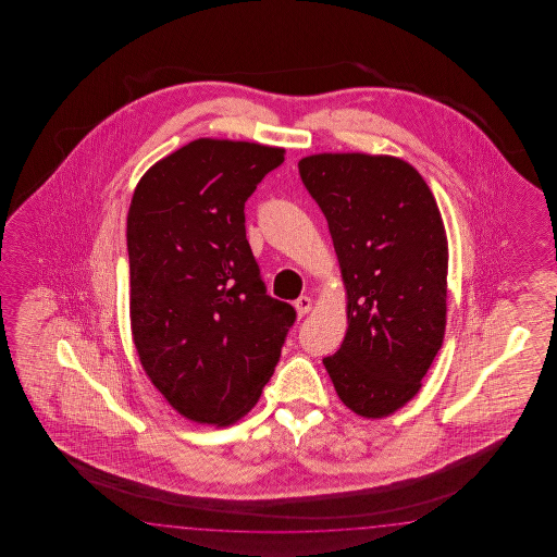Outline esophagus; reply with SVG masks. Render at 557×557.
I'll use <instances>...</instances> for the list:
<instances>
[{
    "instance_id": "1",
    "label": "esophagus",
    "mask_w": 557,
    "mask_h": 557,
    "mask_svg": "<svg viewBox=\"0 0 557 557\" xmlns=\"http://www.w3.org/2000/svg\"><path fill=\"white\" fill-rule=\"evenodd\" d=\"M296 312H298V317H305L310 312V308H312V300H310V296H300V298H296L295 300Z\"/></svg>"
}]
</instances>
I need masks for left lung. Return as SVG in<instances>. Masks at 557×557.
Here are the masks:
<instances>
[{
    "mask_svg": "<svg viewBox=\"0 0 557 557\" xmlns=\"http://www.w3.org/2000/svg\"><path fill=\"white\" fill-rule=\"evenodd\" d=\"M329 221L346 286L348 331L322 362L338 398L364 418L410 403L446 331L448 240L426 181L388 154L298 161Z\"/></svg>",
    "mask_w": 557,
    "mask_h": 557,
    "instance_id": "8db88e82",
    "label": "left lung"
}]
</instances>
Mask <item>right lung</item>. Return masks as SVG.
<instances>
[{
    "label": "right lung",
    "mask_w": 557,
    "mask_h": 557,
    "mask_svg": "<svg viewBox=\"0 0 557 557\" xmlns=\"http://www.w3.org/2000/svg\"><path fill=\"white\" fill-rule=\"evenodd\" d=\"M284 149L197 139L143 175L127 214L131 332L178 414L228 426L273 376L296 310L267 295L245 202Z\"/></svg>",
    "instance_id": "right-lung-1"
}]
</instances>
